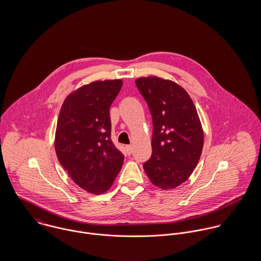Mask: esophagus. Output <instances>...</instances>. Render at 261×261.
I'll use <instances>...</instances> for the list:
<instances>
[{
    "mask_svg": "<svg viewBox=\"0 0 261 261\" xmlns=\"http://www.w3.org/2000/svg\"><path fill=\"white\" fill-rule=\"evenodd\" d=\"M125 151L127 154H130L133 152V147L132 146H125Z\"/></svg>",
    "mask_w": 261,
    "mask_h": 261,
    "instance_id": "34e87169",
    "label": "esophagus"
}]
</instances>
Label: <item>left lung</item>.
I'll return each mask as SVG.
<instances>
[{
	"mask_svg": "<svg viewBox=\"0 0 261 261\" xmlns=\"http://www.w3.org/2000/svg\"><path fill=\"white\" fill-rule=\"evenodd\" d=\"M136 84L151 113L152 153L144 169L153 186L175 189L190 178L204 145L196 107L186 90L170 79L140 77Z\"/></svg>",
	"mask_w": 261,
	"mask_h": 261,
	"instance_id": "obj_1",
	"label": "left lung"
}]
</instances>
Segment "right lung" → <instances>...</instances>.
<instances>
[{
	"instance_id": "add662e5",
	"label": "right lung",
	"mask_w": 261,
	"mask_h": 261,
	"mask_svg": "<svg viewBox=\"0 0 261 261\" xmlns=\"http://www.w3.org/2000/svg\"><path fill=\"white\" fill-rule=\"evenodd\" d=\"M122 80H96L69 93L59 112L55 151L76 185L105 194L121 170L124 156L111 139L110 108Z\"/></svg>"
}]
</instances>
